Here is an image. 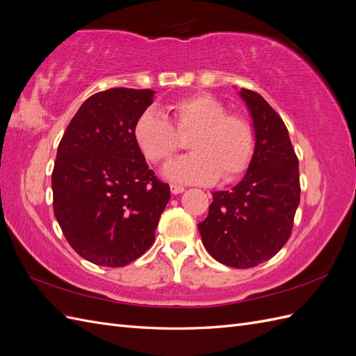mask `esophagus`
Masks as SVG:
<instances>
[{"label": "esophagus", "instance_id": "1", "mask_svg": "<svg viewBox=\"0 0 356 356\" xmlns=\"http://www.w3.org/2000/svg\"><path fill=\"white\" fill-rule=\"evenodd\" d=\"M186 188L181 187V186H177V184H170V193L172 195H181L182 191H184Z\"/></svg>", "mask_w": 356, "mask_h": 356}]
</instances>
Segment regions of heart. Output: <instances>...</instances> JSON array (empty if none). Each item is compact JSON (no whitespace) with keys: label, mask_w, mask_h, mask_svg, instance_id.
<instances>
[{"label":"heart","mask_w":356,"mask_h":356,"mask_svg":"<svg viewBox=\"0 0 356 356\" xmlns=\"http://www.w3.org/2000/svg\"><path fill=\"white\" fill-rule=\"evenodd\" d=\"M169 111L177 131L168 118L147 110L134 124V141L143 156L160 163L179 147V135L191 134L188 148L193 153L178 157L161 170L165 178L182 184H211L220 177L224 181L238 178L250 166L255 148L252 127L245 118L225 114V105L208 93L182 98Z\"/></svg>","instance_id":"heart-1"}]
</instances>
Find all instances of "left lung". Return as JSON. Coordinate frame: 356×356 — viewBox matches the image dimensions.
I'll use <instances>...</instances> for the list:
<instances>
[{"label":"left lung","mask_w":356,"mask_h":356,"mask_svg":"<svg viewBox=\"0 0 356 356\" xmlns=\"http://www.w3.org/2000/svg\"><path fill=\"white\" fill-rule=\"evenodd\" d=\"M239 95L252 118L254 154L241 182L212 193L199 232L215 260L248 268L270 260L286 243L300 203V177L282 118L261 95L248 89Z\"/></svg>","instance_id":"1"}]
</instances>
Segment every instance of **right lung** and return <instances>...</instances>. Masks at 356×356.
<instances>
[{
  "mask_svg": "<svg viewBox=\"0 0 356 356\" xmlns=\"http://www.w3.org/2000/svg\"><path fill=\"white\" fill-rule=\"evenodd\" d=\"M154 93L114 88L92 95L59 143L53 211L72 250L93 264L123 267L141 257L170 199L132 132Z\"/></svg>",
  "mask_w": 356,
  "mask_h": 356,
  "instance_id": "1",
  "label": "right lung"
}]
</instances>
